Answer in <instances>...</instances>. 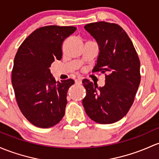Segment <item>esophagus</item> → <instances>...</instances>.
I'll return each instance as SVG.
<instances>
[{"mask_svg":"<svg viewBox=\"0 0 159 159\" xmlns=\"http://www.w3.org/2000/svg\"><path fill=\"white\" fill-rule=\"evenodd\" d=\"M75 83H76V84H80V83H82V79L80 77H78L77 79L75 80Z\"/></svg>","mask_w":159,"mask_h":159,"instance_id":"esophagus-1","label":"esophagus"}]
</instances>
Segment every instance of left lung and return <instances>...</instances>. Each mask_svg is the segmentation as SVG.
<instances>
[{
    "label": "left lung",
    "mask_w": 159,
    "mask_h": 159,
    "mask_svg": "<svg viewBox=\"0 0 159 159\" xmlns=\"http://www.w3.org/2000/svg\"><path fill=\"white\" fill-rule=\"evenodd\" d=\"M86 30L99 48L93 72H107L105 84L98 87L83 80L86 90L83 105L92 120L102 124H113L124 117L134 103L140 83V62L133 42L115 23L97 22L86 24Z\"/></svg>",
    "instance_id": "1"
}]
</instances>
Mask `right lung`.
<instances>
[{
    "label": "right lung",
    "mask_w": 159,
    "mask_h": 159,
    "mask_svg": "<svg viewBox=\"0 0 159 159\" xmlns=\"http://www.w3.org/2000/svg\"><path fill=\"white\" fill-rule=\"evenodd\" d=\"M74 26L48 25L37 29L19 48L12 70V85L20 111L32 124L48 128L65 114L67 90L73 80L56 81L50 66L62 57L64 39Z\"/></svg>",
    "instance_id": "right-lung-1"
}]
</instances>
